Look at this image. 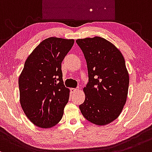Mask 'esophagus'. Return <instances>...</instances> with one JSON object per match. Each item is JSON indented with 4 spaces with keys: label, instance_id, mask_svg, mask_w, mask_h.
<instances>
[{
    "label": "esophagus",
    "instance_id": "esophagus-1",
    "mask_svg": "<svg viewBox=\"0 0 152 152\" xmlns=\"http://www.w3.org/2000/svg\"><path fill=\"white\" fill-rule=\"evenodd\" d=\"M70 90H71L72 93H76V92L77 91V88H71Z\"/></svg>",
    "mask_w": 152,
    "mask_h": 152
}]
</instances>
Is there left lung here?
Masks as SVG:
<instances>
[{
	"instance_id": "1",
	"label": "left lung",
	"mask_w": 152,
	"mask_h": 152,
	"mask_svg": "<svg viewBox=\"0 0 152 152\" xmlns=\"http://www.w3.org/2000/svg\"><path fill=\"white\" fill-rule=\"evenodd\" d=\"M76 42L86 59L89 78L80 109L90 122L107 125L119 116L126 102L129 75L125 59L114 44L102 37Z\"/></svg>"
}]
</instances>
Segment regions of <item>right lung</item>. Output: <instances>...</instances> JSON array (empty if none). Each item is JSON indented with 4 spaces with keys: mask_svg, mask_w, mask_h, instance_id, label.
Wrapping results in <instances>:
<instances>
[{
    "mask_svg": "<svg viewBox=\"0 0 152 152\" xmlns=\"http://www.w3.org/2000/svg\"><path fill=\"white\" fill-rule=\"evenodd\" d=\"M74 42V39L49 37L26 60L18 79L20 103L37 126L52 128L62 119L69 90L64 85L61 64Z\"/></svg>",
    "mask_w": 152,
    "mask_h": 152,
    "instance_id": "add662e5",
    "label": "right lung"
}]
</instances>
